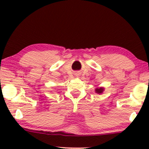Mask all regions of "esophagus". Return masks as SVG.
<instances>
[{"instance_id":"obj_1","label":"esophagus","mask_w":149,"mask_h":149,"mask_svg":"<svg viewBox=\"0 0 149 149\" xmlns=\"http://www.w3.org/2000/svg\"><path fill=\"white\" fill-rule=\"evenodd\" d=\"M75 75H77H77H79V73H78V72H77L76 74H75Z\"/></svg>"}]
</instances>
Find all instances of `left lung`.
<instances>
[{"label":"left lung","instance_id":"left-lung-1","mask_svg":"<svg viewBox=\"0 0 149 149\" xmlns=\"http://www.w3.org/2000/svg\"><path fill=\"white\" fill-rule=\"evenodd\" d=\"M104 90V87H99V88H96L95 89V92L97 93H102Z\"/></svg>","mask_w":149,"mask_h":149}]
</instances>
